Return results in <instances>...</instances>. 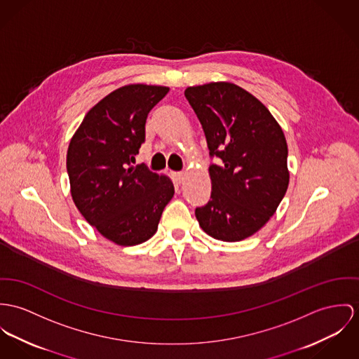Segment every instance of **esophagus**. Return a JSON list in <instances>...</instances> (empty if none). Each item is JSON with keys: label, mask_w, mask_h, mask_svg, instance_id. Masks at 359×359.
Masks as SVG:
<instances>
[{"label": "esophagus", "mask_w": 359, "mask_h": 359, "mask_svg": "<svg viewBox=\"0 0 359 359\" xmlns=\"http://www.w3.org/2000/svg\"><path fill=\"white\" fill-rule=\"evenodd\" d=\"M173 176H175L177 183H182L184 180V177H186V173L184 172H173Z\"/></svg>", "instance_id": "1"}]
</instances>
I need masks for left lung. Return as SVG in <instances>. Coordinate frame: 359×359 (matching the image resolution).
I'll return each mask as SVG.
<instances>
[{
	"mask_svg": "<svg viewBox=\"0 0 359 359\" xmlns=\"http://www.w3.org/2000/svg\"><path fill=\"white\" fill-rule=\"evenodd\" d=\"M184 95L199 118L212 157L210 201L195 209L201 228L222 242H239L259 231L287 193V140L268 108L228 82L187 87Z\"/></svg>",
	"mask_w": 359,
	"mask_h": 359,
	"instance_id": "1",
	"label": "left lung"
}]
</instances>
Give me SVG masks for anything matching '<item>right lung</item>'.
Returning a JSON list of instances; mask_svg holds the SVG:
<instances>
[{
  "label": "right lung",
  "mask_w": 359,
  "mask_h": 359,
  "mask_svg": "<svg viewBox=\"0 0 359 359\" xmlns=\"http://www.w3.org/2000/svg\"><path fill=\"white\" fill-rule=\"evenodd\" d=\"M165 86H123L83 118L69 142L67 170L72 199L86 221L118 246H135L157 231L175 189L165 175L135 164L149 111Z\"/></svg>",
  "instance_id": "right-lung-1"
}]
</instances>
